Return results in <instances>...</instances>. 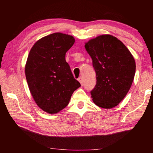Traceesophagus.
Returning <instances> with one entry per match:
<instances>
[{
  "mask_svg": "<svg viewBox=\"0 0 153 153\" xmlns=\"http://www.w3.org/2000/svg\"><path fill=\"white\" fill-rule=\"evenodd\" d=\"M78 81L79 82V83H80V84H81V85L82 86V85H83V79H82V77H79V78H78Z\"/></svg>",
  "mask_w": 153,
  "mask_h": 153,
  "instance_id": "obj_1",
  "label": "esophagus"
}]
</instances>
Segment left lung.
<instances>
[{
  "label": "left lung",
  "instance_id": "1",
  "mask_svg": "<svg viewBox=\"0 0 153 153\" xmlns=\"http://www.w3.org/2000/svg\"><path fill=\"white\" fill-rule=\"evenodd\" d=\"M92 59L97 84L91 93L98 107L119 105L130 89L136 72L134 56L124 44L112 35L103 34L85 43Z\"/></svg>",
  "mask_w": 153,
  "mask_h": 153
}]
</instances>
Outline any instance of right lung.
Here are the masks:
<instances>
[{
  "mask_svg": "<svg viewBox=\"0 0 153 153\" xmlns=\"http://www.w3.org/2000/svg\"><path fill=\"white\" fill-rule=\"evenodd\" d=\"M74 42L72 36L54 33L38 40L28 55L25 73L30 93L36 105L49 114L65 108L81 86L65 61Z\"/></svg>",
  "mask_w": 153,
  "mask_h": 153,
  "instance_id": "add662e5",
  "label": "right lung"
}]
</instances>
